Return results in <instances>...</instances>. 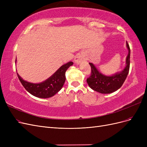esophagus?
Listing matches in <instances>:
<instances>
[{
    "label": "esophagus",
    "mask_w": 147,
    "mask_h": 147,
    "mask_svg": "<svg viewBox=\"0 0 147 147\" xmlns=\"http://www.w3.org/2000/svg\"><path fill=\"white\" fill-rule=\"evenodd\" d=\"M84 59L83 58V57L80 56H77L76 58H75V63H76L77 64H80V63H82V62H83Z\"/></svg>",
    "instance_id": "34e87169"
}]
</instances>
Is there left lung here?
<instances>
[{"label": "left lung", "instance_id": "1", "mask_svg": "<svg viewBox=\"0 0 147 147\" xmlns=\"http://www.w3.org/2000/svg\"><path fill=\"white\" fill-rule=\"evenodd\" d=\"M128 55L126 57V65L122 72L117 73L112 76L102 74L92 63H89L91 68V74L86 80L88 84L92 90L102 94H110L116 91L121 87L127 76L130 66L131 50L126 42Z\"/></svg>", "mask_w": 147, "mask_h": 147}]
</instances>
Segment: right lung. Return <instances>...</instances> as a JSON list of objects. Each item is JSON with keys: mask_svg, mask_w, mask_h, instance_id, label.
I'll return each mask as SVG.
<instances>
[{"mask_svg": "<svg viewBox=\"0 0 147 147\" xmlns=\"http://www.w3.org/2000/svg\"><path fill=\"white\" fill-rule=\"evenodd\" d=\"M73 64L72 62H69L62 65L52 76L40 83H32L26 82L18 73L17 75L22 85L30 94L40 98H49L56 94L63 88L65 81V74L66 70Z\"/></svg>", "mask_w": 147, "mask_h": 147, "instance_id": "right-lung-1", "label": "right lung"}]
</instances>
